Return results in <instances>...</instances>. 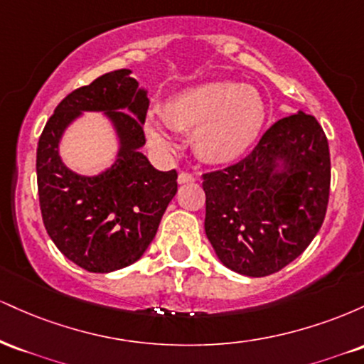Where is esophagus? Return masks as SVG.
<instances>
[{
  "instance_id": "esophagus-1",
  "label": "esophagus",
  "mask_w": 364,
  "mask_h": 364,
  "mask_svg": "<svg viewBox=\"0 0 364 364\" xmlns=\"http://www.w3.org/2000/svg\"><path fill=\"white\" fill-rule=\"evenodd\" d=\"M195 174L191 173H186V171H183V173H179L178 176V183L179 185H185V183H193L195 181Z\"/></svg>"
}]
</instances>
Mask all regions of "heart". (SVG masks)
<instances>
[{
	"instance_id": "b5f03b06",
	"label": "heart",
	"mask_w": 364,
	"mask_h": 364,
	"mask_svg": "<svg viewBox=\"0 0 364 364\" xmlns=\"http://www.w3.org/2000/svg\"><path fill=\"white\" fill-rule=\"evenodd\" d=\"M162 119L149 118L145 133L152 147H174L168 127L191 132L193 147L203 161L224 164L245 156L260 136L267 119L263 99L252 87L219 82L186 89L162 107Z\"/></svg>"
}]
</instances>
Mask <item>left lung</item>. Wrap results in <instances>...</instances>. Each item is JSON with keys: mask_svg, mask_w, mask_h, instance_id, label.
<instances>
[{"mask_svg": "<svg viewBox=\"0 0 364 364\" xmlns=\"http://www.w3.org/2000/svg\"><path fill=\"white\" fill-rule=\"evenodd\" d=\"M288 168L277 173L274 161ZM205 232L228 269L265 277L298 258L328 207L330 152L315 116H286L236 164L203 173Z\"/></svg>", "mask_w": 364, "mask_h": 364, "instance_id": "obj_1", "label": "left lung"}]
</instances>
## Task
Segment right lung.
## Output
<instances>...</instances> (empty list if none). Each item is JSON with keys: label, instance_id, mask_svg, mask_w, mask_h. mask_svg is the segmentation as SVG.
<instances>
[{"label": "right lung", "instance_id": "add662e5", "mask_svg": "<svg viewBox=\"0 0 364 364\" xmlns=\"http://www.w3.org/2000/svg\"><path fill=\"white\" fill-rule=\"evenodd\" d=\"M129 70L75 89L58 104L37 145V190L46 231L58 250L89 272L132 265L156 236L178 191V173H162L140 152L149 99ZM128 107L129 113L123 112ZM80 110H107L122 139L117 164L101 177L72 173L57 154L62 129Z\"/></svg>", "mask_w": 364, "mask_h": 364}]
</instances>
